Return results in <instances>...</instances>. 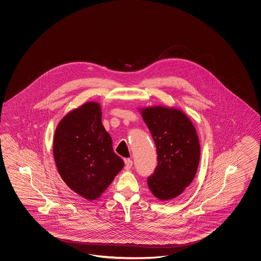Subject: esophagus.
Instances as JSON below:
<instances>
[{
  "instance_id": "1",
  "label": "esophagus",
  "mask_w": 261,
  "mask_h": 261,
  "mask_svg": "<svg viewBox=\"0 0 261 261\" xmlns=\"http://www.w3.org/2000/svg\"><path fill=\"white\" fill-rule=\"evenodd\" d=\"M124 162H125V167H124V169L125 170H130L131 168H132V166H133V161H132V159H127L124 160Z\"/></svg>"
}]
</instances>
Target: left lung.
Here are the masks:
<instances>
[{"label": "left lung", "instance_id": "8db88e82", "mask_svg": "<svg viewBox=\"0 0 261 261\" xmlns=\"http://www.w3.org/2000/svg\"><path fill=\"white\" fill-rule=\"evenodd\" d=\"M153 137L159 164L147 183L153 196L172 201L195 177L200 161V142L190 117L181 109L164 106L139 108Z\"/></svg>", "mask_w": 261, "mask_h": 261}]
</instances>
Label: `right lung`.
I'll use <instances>...</instances> for the list:
<instances>
[{
	"mask_svg": "<svg viewBox=\"0 0 261 261\" xmlns=\"http://www.w3.org/2000/svg\"><path fill=\"white\" fill-rule=\"evenodd\" d=\"M53 153L64 182L88 201L101 197L124 166L102 123V108L87 102L65 115L57 126Z\"/></svg>",
	"mask_w": 261,
	"mask_h": 261,
	"instance_id": "add662e5",
	"label": "right lung"
}]
</instances>
